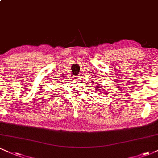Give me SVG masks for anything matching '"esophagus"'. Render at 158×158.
Returning a JSON list of instances; mask_svg holds the SVG:
<instances>
[{
  "mask_svg": "<svg viewBox=\"0 0 158 158\" xmlns=\"http://www.w3.org/2000/svg\"><path fill=\"white\" fill-rule=\"evenodd\" d=\"M73 79H74V80H76V81L80 80V76H74Z\"/></svg>",
  "mask_w": 158,
  "mask_h": 158,
  "instance_id": "34e87169",
  "label": "esophagus"
}]
</instances>
